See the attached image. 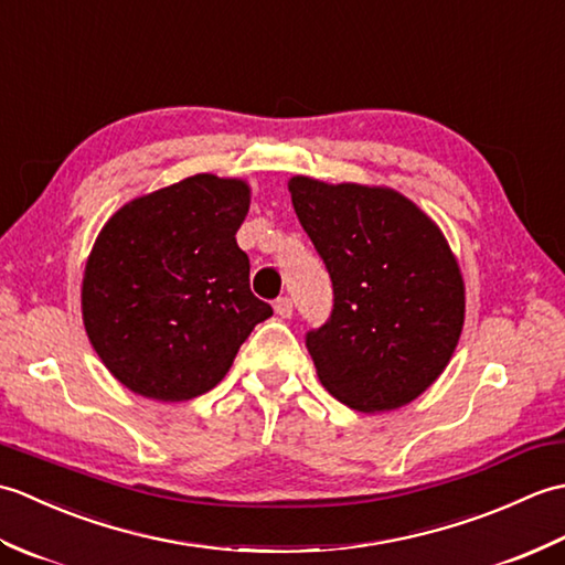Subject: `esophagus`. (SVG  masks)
<instances>
[{
  "instance_id": "esophagus-1",
  "label": "esophagus",
  "mask_w": 565,
  "mask_h": 565,
  "mask_svg": "<svg viewBox=\"0 0 565 565\" xmlns=\"http://www.w3.org/2000/svg\"><path fill=\"white\" fill-rule=\"evenodd\" d=\"M274 313L279 316V318H291L294 316V301H291V298H286V296L276 298V301H274Z\"/></svg>"
}]
</instances>
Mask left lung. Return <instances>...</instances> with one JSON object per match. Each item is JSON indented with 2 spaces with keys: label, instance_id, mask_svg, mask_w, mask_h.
Returning <instances> with one entry per match:
<instances>
[{
  "label": "left lung",
  "instance_id": "left-lung-1",
  "mask_svg": "<svg viewBox=\"0 0 565 565\" xmlns=\"http://www.w3.org/2000/svg\"><path fill=\"white\" fill-rule=\"evenodd\" d=\"M289 191L334 291L330 320L306 338L320 383L359 413L413 403L463 328L466 286L447 237L388 186L298 174Z\"/></svg>",
  "mask_w": 565,
  "mask_h": 565
}]
</instances>
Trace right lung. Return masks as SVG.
I'll list each match as a JSON object with an SVG mask.
<instances>
[{
  "mask_svg": "<svg viewBox=\"0 0 565 565\" xmlns=\"http://www.w3.org/2000/svg\"><path fill=\"white\" fill-rule=\"evenodd\" d=\"M245 179L194 174L118 209L82 276V320L111 376L142 398L182 403L218 386L274 310L249 291L235 233Z\"/></svg>",
  "mask_w": 565,
  "mask_h": 565,
  "instance_id": "obj_1",
  "label": "right lung"
}]
</instances>
